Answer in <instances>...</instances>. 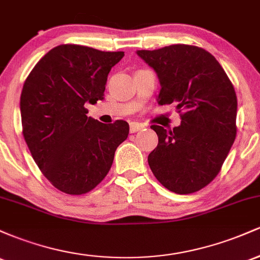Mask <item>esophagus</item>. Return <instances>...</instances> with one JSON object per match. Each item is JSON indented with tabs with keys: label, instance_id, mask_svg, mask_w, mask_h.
<instances>
[{
	"label": "esophagus",
	"instance_id": "esophagus-1",
	"mask_svg": "<svg viewBox=\"0 0 260 260\" xmlns=\"http://www.w3.org/2000/svg\"><path fill=\"white\" fill-rule=\"evenodd\" d=\"M144 127H145L144 124L139 123V122H131V123H129V131H131V133L138 132V131L143 129V128H144Z\"/></svg>",
	"mask_w": 260,
	"mask_h": 260
}]
</instances>
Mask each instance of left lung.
<instances>
[{
  "mask_svg": "<svg viewBox=\"0 0 260 260\" xmlns=\"http://www.w3.org/2000/svg\"><path fill=\"white\" fill-rule=\"evenodd\" d=\"M137 53L159 77L157 104H175L181 117L174 129L150 127L159 143L149 154V166L171 192H198L216 177L235 142L234 85L216 58L202 47L177 44Z\"/></svg>",
  "mask_w": 260,
  "mask_h": 260,
  "instance_id": "1",
  "label": "left lung"
}]
</instances>
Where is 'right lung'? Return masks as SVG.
Masks as SVG:
<instances>
[{
    "mask_svg": "<svg viewBox=\"0 0 260 260\" xmlns=\"http://www.w3.org/2000/svg\"><path fill=\"white\" fill-rule=\"evenodd\" d=\"M123 56L122 51L59 45L26 77L20 95L23 136L43 175L66 194L94 189L127 139L126 121L104 124L88 117L84 106L104 99L107 74Z\"/></svg>",
    "mask_w": 260,
    "mask_h": 260,
    "instance_id": "add662e5",
    "label": "right lung"
}]
</instances>
